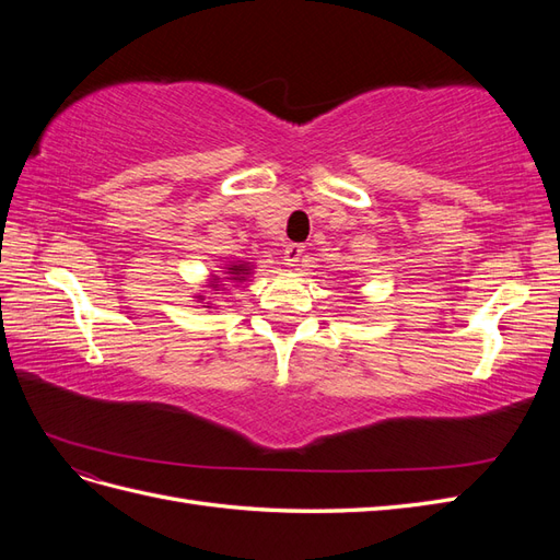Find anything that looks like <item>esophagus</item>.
Returning <instances> with one entry per match:
<instances>
[{
	"label": "esophagus",
	"instance_id": "esophagus-1",
	"mask_svg": "<svg viewBox=\"0 0 560 560\" xmlns=\"http://www.w3.org/2000/svg\"><path fill=\"white\" fill-rule=\"evenodd\" d=\"M301 257H303V245L292 243V245L284 247V261L290 266H296L301 261Z\"/></svg>",
	"mask_w": 560,
	"mask_h": 560
}]
</instances>
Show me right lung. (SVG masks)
<instances>
[{
  "instance_id": "obj_1",
  "label": "right lung",
  "mask_w": 560,
  "mask_h": 560,
  "mask_svg": "<svg viewBox=\"0 0 560 560\" xmlns=\"http://www.w3.org/2000/svg\"><path fill=\"white\" fill-rule=\"evenodd\" d=\"M252 273H254V266H252L249 261H231V264H224V276H226V278L212 276L206 287H210V290H212L214 294H219V290H222V284H219V282H224V280L245 282ZM196 299H200V303H208V306H202V308H212V306H214L212 299H208V301H206V296H196Z\"/></svg>"
}]
</instances>
